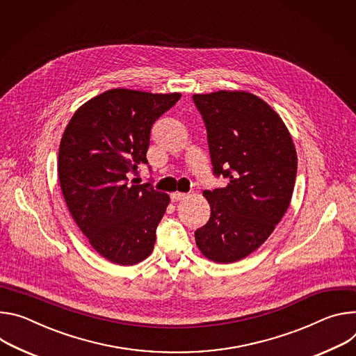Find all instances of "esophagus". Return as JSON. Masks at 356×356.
Instances as JSON below:
<instances>
[{"label": "esophagus", "mask_w": 356, "mask_h": 356, "mask_svg": "<svg viewBox=\"0 0 356 356\" xmlns=\"http://www.w3.org/2000/svg\"><path fill=\"white\" fill-rule=\"evenodd\" d=\"M186 198V193H182V192H172L171 193V201L172 202H179V201H184Z\"/></svg>", "instance_id": "obj_1"}]
</instances>
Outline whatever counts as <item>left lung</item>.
Returning <instances> with one entry per match:
<instances>
[{
    "label": "left lung",
    "instance_id": "left-lung-1",
    "mask_svg": "<svg viewBox=\"0 0 356 356\" xmlns=\"http://www.w3.org/2000/svg\"><path fill=\"white\" fill-rule=\"evenodd\" d=\"M208 131L213 172L229 182L204 191L208 223L195 232L201 253L234 263L259 249L291 202L297 152L282 117L245 90L193 95Z\"/></svg>",
    "mask_w": 356,
    "mask_h": 356
}]
</instances>
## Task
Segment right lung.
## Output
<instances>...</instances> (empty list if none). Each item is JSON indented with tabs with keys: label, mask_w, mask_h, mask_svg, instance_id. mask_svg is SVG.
<instances>
[{
	"label": "right lung",
	"mask_w": 356,
	"mask_h": 356,
	"mask_svg": "<svg viewBox=\"0 0 356 356\" xmlns=\"http://www.w3.org/2000/svg\"><path fill=\"white\" fill-rule=\"evenodd\" d=\"M181 93L110 89L79 107L67 123L58 174L67 209L106 260L133 266L147 259L168 193L131 185L127 174L148 164L149 131Z\"/></svg>",
	"instance_id": "right-lung-1"
}]
</instances>
